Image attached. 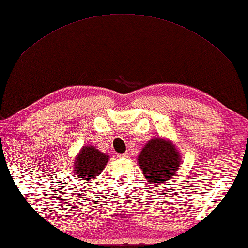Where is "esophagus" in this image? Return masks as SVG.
<instances>
[{"mask_svg":"<svg viewBox=\"0 0 248 248\" xmlns=\"http://www.w3.org/2000/svg\"><path fill=\"white\" fill-rule=\"evenodd\" d=\"M118 158H119V159H128L129 158V153L125 152V153H121V155H118Z\"/></svg>","mask_w":248,"mask_h":248,"instance_id":"obj_1","label":"esophagus"}]
</instances>
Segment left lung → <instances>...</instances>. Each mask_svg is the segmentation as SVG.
I'll list each match as a JSON object with an SVG mask.
<instances>
[{
	"instance_id": "1",
	"label": "left lung",
	"mask_w": 248,
	"mask_h": 248,
	"mask_svg": "<svg viewBox=\"0 0 248 248\" xmlns=\"http://www.w3.org/2000/svg\"><path fill=\"white\" fill-rule=\"evenodd\" d=\"M181 160L180 151L170 139L155 137L144 144L137 161L148 182L156 186L174 178Z\"/></svg>"
}]
</instances>
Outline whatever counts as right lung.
I'll list each match as a JSON object with an SVG mask.
<instances>
[{"instance_id":"obj_1","label":"right lung","mask_w":248,"mask_h":248,"mask_svg":"<svg viewBox=\"0 0 248 248\" xmlns=\"http://www.w3.org/2000/svg\"><path fill=\"white\" fill-rule=\"evenodd\" d=\"M109 161V155L93 145H84L74 161V174L80 180L89 181L99 176Z\"/></svg>"}]
</instances>
